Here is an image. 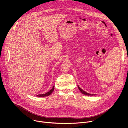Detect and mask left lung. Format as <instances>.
I'll return each mask as SVG.
<instances>
[{
	"label": "left lung",
	"mask_w": 128,
	"mask_h": 128,
	"mask_svg": "<svg viewBox=\"0 0 128 128\" xmlns=\"http://www.w3.org/2000/svg\"><path fill=\"white\" fill-rule=\"evenodd\" d=\"M78 86V89L80 90V91L81 93H82V94H84V95H88V96H93V95H95L94 94H89V93H88L86 92L85 91H84V90H82Z\"/></svg>",
	"instance_id": "8db88e82"
}]
</instances>
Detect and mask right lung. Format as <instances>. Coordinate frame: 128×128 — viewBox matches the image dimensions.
Listing matches in <instances>:
<instances>
[{
  "label": "right lung",
  "instance_id": "1",
  "mask_svg": "<svg viewBox=\"0 0 128 128\" xmlns=\"http://www.w3.org/2000/svg\"><path fill=\"white\" fill-rule=\"evenodd\" d=\"M54 86H53L52 88L49 91V92H47V93H45L44 94L38 95H37L36 96H38V97H46V96H49L52 93V92L54 91Z\"/></svg>",
  "mask_w": 128,
  "mask_h": 128
}]
</instances>
